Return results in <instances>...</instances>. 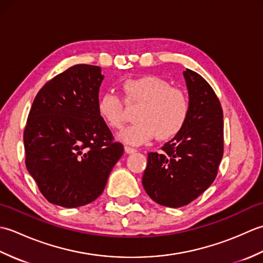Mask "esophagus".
I'll return each mask as SVG.
<instances>
[{"label":"esophagus","instance_id":"34e87169","mask_svg":"<svg viewBox=\"0 0 263 263\" xmlns=\"http://www.w3.org/2000/svg\"><path fill=\"white\" fill-rule=\"evenodd\" d=\"M124 149H125V153H126V154H135V153H137V149H136V148L125 146Z\"/></svg>","mask_w":263,"mask_h":263}]
</instances>
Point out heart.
<instances>
[{
	"instance_id": "heart-1",
	"label": "heart",
	"mask_w": 263,
	"mask_h": 263,
	"mask_svg": "<svg viewBox=\"0 0 263 263\" xmlns=\"http://www.w3.org/2000/svg\"><path fill=\"white\" fill-rule=\"evenodd\" d=\"M125 103L139 104L135 114L137 123L122 132V140L139 146L156 136L166 141L176 137L185 126L190 104L186 95L158 76L127 78L121 83ZM97 111L102 121L111 130L124 124L125 107L114 92H104L97 100Z\"/></svg>"
}]
</instances>
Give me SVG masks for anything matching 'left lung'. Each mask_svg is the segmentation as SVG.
Returning <instances> with one entry per match:
<instances>
[{
  "instance_id": "8db88e82",
  "label": "left lung",
  "mask_w": 263,
  "mask_h": 263,
  "mask_svg": "<svg viewBox=\"0 0 263 263\" xmlns=\"http://www.w3.org/2000/svg\"><path fill=\"white\" fill-rule=\"evenodd\" d=\"M189 90L185 126L161 147L149 153L142 185L155 202L180 208L197 199L215 181L224 154V121L219 99L202 77L183 72Z\"/></svg>"
}]
</instances>
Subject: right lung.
Here are the masks:
<instances>
[{"label": "right lung", "instance_id": "add662e5", "mask_svg": "<svg viewBox=\"0 0 263 263\" xmlns=\"http://www.w3.org/2000/svg\"><path fill=\"white\" fill-rule=\"evenodd\" d=\"M104 76L77 64L38 91L24 132L26 167L48 202L77 208L92 202L124 153L97 111Z\"/></svg>", "mask_w": 263, "mask_h": 263}]
</instances>
